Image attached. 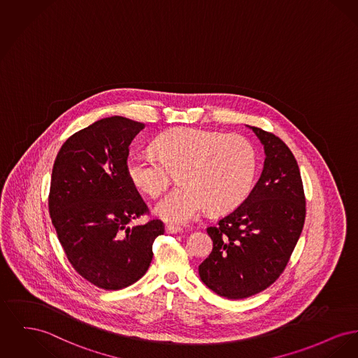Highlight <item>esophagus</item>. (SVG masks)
<instances>
[{
    "label": "esophagus",
    "mask_w": 358,
    "mask_h": 358,
    "mask_svg": "<svg viewBox=\"0 0 358 358\" xmlns=\"http://www.w3.org/2000/svg\"><path fill=\"white\" fill-rule=\"evenodd\" d=\"M165 231L168 232V234H180V232H182V229L168 224V226L165 227Z\"/></svg>",
    "instance_id": "34e87169"
}]
</instances>
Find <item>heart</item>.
<instances>
[{"mask_svg": "<svg viewBox=\"0 0 358 358\" xmlns=\"http://www.w3.org/2000/svg\"><path fill=\"white\" fill-rule=\"evenodd\" d=\"M159 154L132 152L127 159L131 182L150 197H159L178 171L181 187L157 204L155 213L171 224H188L203 212H227L252 190L257 154L252 143L235 134L180 127L155 141Z\"/></svg>", "mask_w": 358, "mask_h": 358, "instance_id": "heart-1", "label": "heart"}]
</instances>
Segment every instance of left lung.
Returning a JSON list of instances; mask_svg holds the SVG:
<instances>
[{
    "instance_id": "1",
    "label": "left lung",
    "mask_w": 358,
    "mask_h": 358,
    "mask_svg": "<svg viewBox=\"0 0 358 358\" xmlns=\"http://www.w3.org/2000/svg\"><path fill=\"white\" fill-rule=\"evenodd\" d=\"M265 161L248 199L207 232L213 242L200 266L215 294L245 299L272 285L285 269L304 226L306 197L292 151L273 134L250 127Z\"/></svg>"
}]
</instances>
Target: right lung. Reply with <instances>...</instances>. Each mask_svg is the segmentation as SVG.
I'll return each instance as SVG.
<instances>
[{"instance_id":"right-lung-1","label":"right lung","mask_w":358,"mask_h":358,"mask_svg":"<svg viewBox=\"0 0 358 358\" xmlns=\"http://www.w3.org/2000/svg\"><path fill=\"white\" fill-rule=\"evenodd\" d=\"M145 128L122 116L101 119L71 135L51 174L48 210L73 268L106 291L123 289L148 272L164 223L129 222L148 212L127 174L132 139Z\"/></svg>"}]
</instances>
